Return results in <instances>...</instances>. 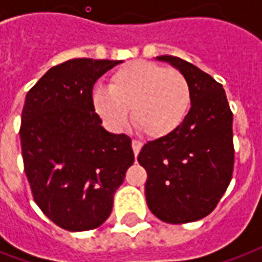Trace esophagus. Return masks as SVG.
Wrapping results in <instances>:
<instances>
[{
    "instance_id": "34e87169",
    "label": "esophagus",
    "mask_w": 262,
    "mask_h": 262,
    "mask_svg": "<svg viewBox=\"0 0 262 262\" xmlns=\"http://www.w3.org/2000/svg\"><path fill=\"white\" fill-rule=\"evenodd\" d=\"M141 147H143V143H141V141H139V140H133V141H132V148H133L135 156L139 155V152H140V149H141Z\"/></svg>"
}]
</instances>
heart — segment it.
Instances as JSON below:
<instances>
[{"label":"heart","instance_id":"1","mask_svg":"<svg viewBox=\"0 0 262 262\" xmlns=\"http://www.w3.org/2000/svg\"><path fill=\"white\" fill-rule=\"evenodd\" d=\"M191 92L187 79L175 69L137 59L111 75L110 87H96L92 106L104 125L122 129L132 111L136 127L152 139L177 130L190 108Z\"/></svg>","mask_w":262,"mask_h":262}]
</instances>
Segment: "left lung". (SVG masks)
<instances>
[{
  "mask_svg": "<svg viewBox=\"0 0 262 262\" xmlns=\"http://www.w3.org/2000/svg\"><path fill=\"white\" fill-rule=\"evenodd\" d=\"M168 62L190 84V110L171 135L148 141L137 160L147 170L148 208L162 222L190 223L209 215L230 185L234 168L232 113L223 85L172 55Z\"/></svg>",
  "mask_w": 262,
  "mask_h": 262,
  "instance_id": "left-lung-1",
  "label": "left lung"
}]
</instances>
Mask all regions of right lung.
<instances>
[{
	"instance_id": "add662e5",
	"label": "right lung",
	"mask_w": 262,
	"mask_h": 262,
	"mask_svg": "<svg viewBox=\"0 0 262 262\" xmlns=\"http://www.w3.org/2000/svg\"><path fill=\"white\" fill-rule=\"evenodd\" d=\"M122 61L75 58L53 67L28 91L21 154L35 203L63 230L102 226L135 162L132 140L100 125L92 106L96 80Z\"/></svg>"
}]
</instances>
